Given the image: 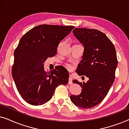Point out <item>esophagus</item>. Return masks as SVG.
Wrapping results in <instances>:
<instances>
[{
  "mask_svg": "<svg viewBox=\"0 0 129 129\" xmlns=\"http://www.w3.org/2000/svg\"><path fill=\"white\" fill-rule=\"evenodd\" d=\"M69 84H72V76H69Z\"/></svg>",
  "mask_w": 129,
  "mask_h": 129,
  "instance_id": "34e87169",
  "label": "esophagus"
}]
</instances>
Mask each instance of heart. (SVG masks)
Instances as JSON below:
<instances>
[{
	"instance_id": "1",
	"label": "heart",
	"mask_w": 129,
	"mask_h": 129,
	"mask_svg": "<svg viewBox=\"0 0 129 129\" xmlns=\"http://www.w3.org/2000/svg\"><path fill=\"white\" fill-rule=\"evenodd\" d=\"M66 66H67V68H68V69H71V66H70V64H66Z\"/></svg>"
}]
</instances>
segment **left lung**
<instances>
[{"instance_id": "1", "label": "left lung", "mask_w": 129, "mask_h": 129, "mask_svg": "<svg viewBox=\"0 0 129 129\" xmlns=\"http://www.w3.org/2000/svg\"><path fill=\"white\" fill-rule=\"evenodd\" d=\"M73 32L84 47L76 73L89 80H73L82 89L80 94L72 95L70 100L80 108L90 109L103 101L113 83L118 63L116 49L106 35L98 30L76 28Z\"/></svg>"}]
</instances>
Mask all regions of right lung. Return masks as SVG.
Segmentation results:
<instances>
[{
	"label": "right lung",
	"instance_id": "1",
	"mask_svg": "<svg viewBox=\"0 0 129 129\" xmlns=\"http://www.w3.org/2000/svg\"><path fill=\"white\" fill-rule=\"evenodd\" d=\"M74 28L41 24L20 39L14 52L12 73L19 94L30 105H43L52 99L58 86L68 83L69 75L64 68L47 73L43 63L55 56L60 42Z\"/></svg>",
	"mask_w": 129,
	"mask_h": 129
}]
</instances>
